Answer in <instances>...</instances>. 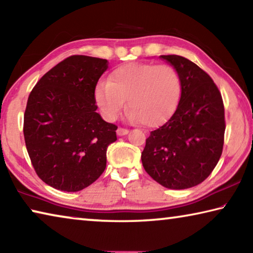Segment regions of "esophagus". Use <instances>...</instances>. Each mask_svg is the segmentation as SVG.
<instances>
[{"mask_svg":"<svg viewBox=\"0 0 253 253\" xmlns=\"http://www.w3.org/2000/svg\"><path fill=\"white\" fill-rule=\"evenodd\" d=\"M128 132H129V130L126 129V128H122V127H119L118 129H117V135H118V136H124V135H127Z\"/></svg>","mask_w":253,"mask_h":253,"instance_id":"1","label":"esophagus"}]
</instances>
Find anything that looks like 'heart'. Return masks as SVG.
Masks as SVG:
<instances>
[{
	"mask_svg": "<svg viewBox=\"0 0 253 253\" xmlns=\"http://www.w3.org/2000/svg\"><path fill=\"white\" fill-rule=\"evenodd\" d=\"M182 93L178 71L168 63H132L113 72L109 81H100L95 100L102 116L114 121L125 106L129 118L146 127L165 124L177 108Z\"/></svg>",
	"mask_w": 253,
	"mask_h": 253,
	"instance_id": "heart-1",
	"label": "heart"
}]
</instances>
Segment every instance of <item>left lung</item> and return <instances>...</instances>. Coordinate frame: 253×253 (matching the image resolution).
<instances>
[{
	"instance_id": "1",
	"label": "left lung",
	"mask_w": 253,
	"mask_h": 253,
	"mask_svg": "<svg viewBox=\"0 0 253 253\" xmlns=\"http://www.w3.org/2000/svg\"><path fill=\"white\" fill-rule=\"evenodd\" d=\"M178 71L182 93L164 125L151 131L142 153L149 176L172 190L202 183L219 162L224 143V106L211 77L181 55H161Z\"/></svg>"
}]
</instances>
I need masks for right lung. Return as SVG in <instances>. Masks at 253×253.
Listing matches in <instances>:
<instances>
[{
	"label": "right lung",
	"mask_w": 253,
	"mask_h": 253,
	"mask_svg": "<svg viewBox=\"0 0 253 253\" xmlns=\"http://www.w3.org/2000/svg\"><path fill=\"white\" fill-rule=\"evenodd\" d=\"M106 59L71 55L34 85L24 113L30 160L42 181L65 192L92 184L106 169L117 126L96 113L95 89Z\"/></svg>",
	"instance_id": "1"
}]
</instances>
